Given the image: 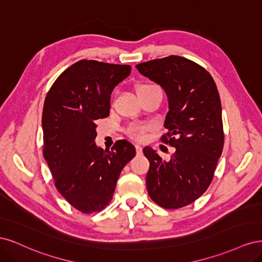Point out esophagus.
Returning a JSON list of instances; mask_svg holds the SVG:
<instances>
[{"instance_id":"obj_1","label":"esophagus","mask_w":262,"mask_h":262,"mask_svg":"<svg viewBox=\"0 0 262 262\" xmlns=\"http://www.w3.org/2000/svg\"><path fill=\"white\" fill-rule=\"evenodd\" d=\"M136 150H137L138 155H141L142 152H143V149H142V147L140 145H136Z\"/></svg>"}]
</instances>
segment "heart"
<instances>
[{
	"label": "heart",
	"mask_w": 262,
	"mask_h": 262,
	"mask_svg": "<svg viewBox=\"0 0 262 262\" xmlns=\"http://www.w3.org/2000/svg\"><path fill=\"white\" fill-rule=\"evenodd\" d=\"M152 86L149 84H142V85H139L138 89H137V93L144 90V89H147V87ZM146 131H147V126L146 125H140V124H137V125H132L129 128L128 130V134L132 138V139H136V140H143L146 136Z\"/></svg>",
	"instance_id": "obj_1"
}]
</instances>
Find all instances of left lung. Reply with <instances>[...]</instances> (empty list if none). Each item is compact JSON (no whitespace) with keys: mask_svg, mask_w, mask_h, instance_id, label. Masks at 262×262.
Here are the masks:
<instances>
[{"mask_svg":"<svg viewBox=\"0 0 262 262\" xmlns=\"http://www.w3.org/2000/svg\"><path fill=\"white\" fill-rule=\"evenodd\" d=\"M139 72L160 85L167 95L168 113L164 143L176 148L163 161L152 147L143 153L149 162L148 195L165 209L194 202L210 186L224 145L222 106L215 82L193 61L169 55L140 63Z\"/></svg>","mask_w":262,"mask_h":262,"instance_id":"1","label":"left lung"}]
</instances>
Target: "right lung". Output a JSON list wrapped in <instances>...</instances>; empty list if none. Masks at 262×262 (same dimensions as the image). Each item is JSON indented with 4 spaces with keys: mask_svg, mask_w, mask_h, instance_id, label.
Instances as JSON below:
<instances>
[{
    "mask_svg": "<svg viewBox=\"0 0 262 262\" xmlns=\"http://www.w3.org/2000/svg\"><path fill=\"white\" fill-rule=\"evenodd\" d=\"M131 73L130 66L81 60L68 68L47 94L42 112L43 157L64 199L83 213L112 201L136 147L119 140L112 150L95 143L96 120L109 116L110 95Z\"/></svg>",
    "mask_w": 262,
    "mask_h": 262,
    "instance_id": "right-lung-1",
    "label": "right lung"
}]
</instances>
